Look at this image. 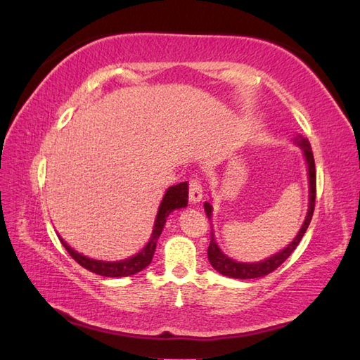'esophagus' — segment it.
<instances>
[{"label": "esophagus", "instance_id": "34e87169", "mask_svg": "<svg viewBox=\"0 0 360 360\" xmlns=\"http://www.w3.org/2000/svg\"><path fill=\"white\" fill-rule=\"evenodd\" d=\"M188 198L193 204L200 202L202 200V187L198 178H192L188 182Z\"/></svg>", "mask_w": 360, "mask_h": 360}]
</instances>
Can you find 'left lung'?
Segmentation results:
<instances>
[{
	"label": "left lung",
	"instance_id": "left-lung-1",
	"mask_svg": "<svg viewBox=\"0 0 360 360\" xmlns=\"http://www.w3.org/2000/svg\"><path fill=\"white\" fill-rule=\"evenodd\" d=\"M297 143L300 145L303 150L304 159H307L308 164V176H309V209L307 213V218H304V223L302 226L300 231H298V235L294 238V241L288 244V248L283 249L278 254H275L272 257H269L264 262H258V263H238L235 259L229 258L227 255H224L223 252L219 250V248L217 246L215 238H213V232H210V244L207 249V257L209 262L213 266V269H217L219 274L226 275V277H232V278H241V280H248V278H258V277H264V275L274 272L280 264H283V262H286L288 257L292 254L295 250V248L298 246V243L303 238L304 232L311 223L312 213H314V207H316V164H314V156H312L311 151V145L307 139H303L300 136L298 137ZM204 210L207 218L212 217V205L210 202H204Z\"/></svg>",
	"mask_w": 360,
	"mask_h": 360
}]
</instances>
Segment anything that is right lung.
Segmentation results:
<instances>
[{"instance_id": "add662e5", "label": "right lung", "mask_w": 360, "mask_h": 360, "mask_svg": "<svg viewBox=\"0 0 360 360\" xmlns=\"http://www.w3.org/2000/svg\"><path fill=\"white\" fill-rule=\"evenodd\" d=\"M187 201H188L187 182H181V184H176V186L168 188L165 192L162 202H160V205H159L155 227H153L151 238L147 243V246H145L139 252V254H136L134 257H129L127 259H122V262L111 263V262H101V259L88 258L85 255L79 254L77 250H74L72 248L68 246V244L62 238H60V236L58 238H60V241H62L65 249L68 250V254H70L80 266L85 267V269L94 272L97 275H103V277H128V275H134L137 272H141L151 263V258H153V255H155L156 243H158L159 235L162 233L167 217L176 209L186 207Z\"/></svg>"}]
</instances>
